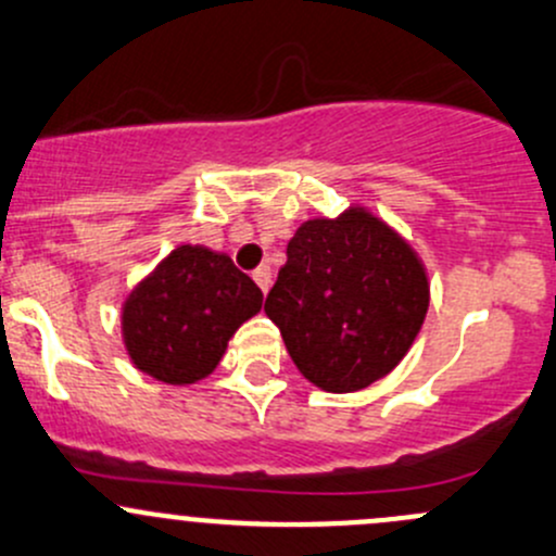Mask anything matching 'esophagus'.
Instances as JSON below:
<instances>
[{
	"label": "esophagus",
	"instance_id": "esophagus-1",
	"mask_svg": "<svg viewBox=\"0 0 556 556\" xmlns=\"http://www.w3.org/2000/svg\"><path fill=\"white\" fill-rule=\"evenodd\" d=\"M253 279H255V285H258V288L263 290V293H268V288H271V268H268V266L255 268Z\"/></svg>",
	"mask_w": 556,
	"mask_h": 556
}]
</instances>
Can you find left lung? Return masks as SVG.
<instances>
[{"label": "left lung", "mask_w": 556, "mask_h": 556, "mask_svg": "<svg viewBox=\"0 0 556 556\" xmlns=\"http://www.w3.org/2000/svg\"><path fill=\"white\" fill-rule=\"evenodd\" d=\"M431 288L413 244L354 202L298 226L266 314L308 383L352 394L389 376L418 338Z\"/></svg>", "instance_id": "left-lung-1"}]
</instances>
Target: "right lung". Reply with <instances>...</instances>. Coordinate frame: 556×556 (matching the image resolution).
<instances>
[{"label":"right lung","instance_id":"add662e5","mask_svg":"<svg viewBox=\"0 0 556 556\" xmlns=\"http://www.w3.org/2000/svg\"><path fill=\"white\" fill-rule=\"evenodd\" d=\"M261 306V288L229 255L178 244L122 301V343L154 381L191 386L220 365L233 332Z\"/></svg>","mask_w":556,"mask_h":556}]
</instances>
